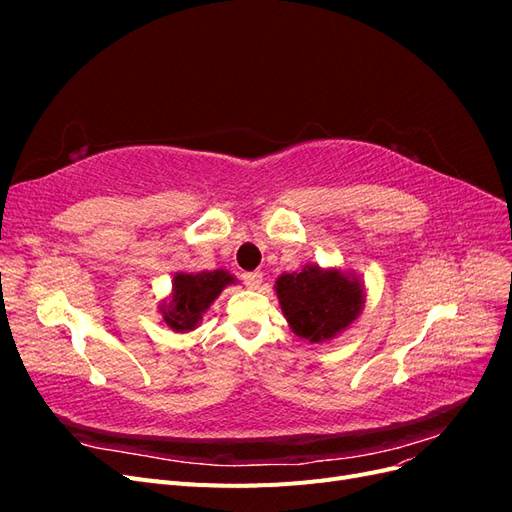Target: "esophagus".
Returning <instances> with one entry per match:
<instances>
[{
  "label": "esophagus",
  "mask_w": 512,
  "mask_h": 512,
  "mask_svg": "<svg viewBox=\"0 0 512 512\" xmlns=\"http://www.w3.org/2000/svg\"><path fill=\"white\" fill-rule=\"evenodd\" d=\"M243 284H245L247 288H252V290L260 288V284H262V273H260V271L245 273V275H243Z\"/></svg>",
  "instance_id": "esophagus-1"
}]
</instances>
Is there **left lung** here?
I'll use <instances>...</instances> for the list:
<instances>
[{
	"label": "left lung",
	"instance_id": "left-lung-1",
	"mask_svg": "<svg viewBox=\"0 0 512 512\" xmlns=\"http://www.w3.org/2000/svg\"><path fill=\"white\" fill-rule=\"evenodd\" d=\"M275 294L292 333L309 344L344 333L365 307V284L350 271L305 265L275 280Z\"/></svg>",
	"mask_w": 512,
	"mask_h": 512
}]
</instances>
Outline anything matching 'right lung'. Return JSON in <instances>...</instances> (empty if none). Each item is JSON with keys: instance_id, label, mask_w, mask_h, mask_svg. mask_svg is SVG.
Here are the masks:
<instances>
[{"instance_id": "1", "label": "right lung", "mask_w": 512, "mask_h": 512, "mask_svg": "<svg viewBox=\"0 0 512 512\" xmlns=\"http://www.w3.org/2000/svg\"><path fill=\"white\" fill-rule=\"evenodd\" d=\"M237 282V277L230 275L226 269L175 273L173 290H170L168 299L158 305L162 322L175 333L194 331L222 290Z\"/></svg>"}]
</instances>
